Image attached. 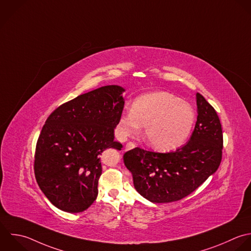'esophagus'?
<instances>
[{"label":"esophagus","mask_w":251,"mask_h":251,"mask_svg":"<svg viewBox=\"0 0 251 251\" xmlns=\"http://www.w3.org/2000/svg\"><path fill=\"white\" fill-rule=\"evenodd\" d=\"M135 147H136V145H135L134 143H132V142H129V143H127V145H126V147H125V151H128V150L134 149Z\"/></svg>","instance_id":"34e87169"}]
</instances>
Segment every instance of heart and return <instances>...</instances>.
Here are the masks:
<instances>
[{
	"mask_svg": "<svg viewBox=\"0 0 251 251\" xmlns=\"http://www.w3.org/2000/svg\"><path fill=\"white\" fill-rule=\"evenodd\" d=\"M195 112L186 102L166 92H154L137 98L132 109L123 111L118 128L121 137L138 135L145 126L144 139L157 151H172L188 139Z\"/></svg>",
	"mask_w": 251,
	"mask_h": 251,
	"instance_id": "heart-1",
	"label": "heart"
}]
</instances>
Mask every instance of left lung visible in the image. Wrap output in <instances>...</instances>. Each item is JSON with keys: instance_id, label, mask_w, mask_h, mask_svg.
I'll use <instances>...</instances> for the list:
<instances>
[{"instance_id": "obj_1", "label": "left lung", "mask_w": 251, "mask_h": 251, "mask_svg": "<svg viewBox=\"0 0 251 251\" xmlns=\"http://www.w3.org/2000/svg\"><path fill=\"white\" fill-rule=\"evenodd\" d=\"M198 120L190 141L171 152L135 148L123 158L137 192L154 203L180 201L216 172L223 150V132L214 107L197 93Z\"/></svg>"}]
</instances>
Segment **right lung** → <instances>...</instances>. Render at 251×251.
Here are the masks:
<instances>
[{"label": "right lung", "instance_id": "add662e5", "mask_svg": "<svg viewBox=\"0 0 251 251\" xmlns=\"http://www.w3.org/2000/svg\"><path fill=\"white\" fill-rule=\"evenodd\" d=\"M124 91L116 85L100 87L64 102L47 118L36 145L34 173L41 191L58 209L78 213L96 201L101 154L122 148L113 133Z\"/></svg>", "mask_w": 251, "mask_h": 251}]
</instances>
